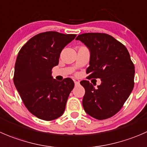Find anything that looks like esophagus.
Masks as SVG:
<instances>
[{"mask_svg": "<svg viewBox=\"0 0 147 147\" xmlns=\"http://www.w3.org/2000/svg\"><path fill=\"white\" fill-rule=\"evenodd\" d=\"M79 84H80V82H78V81H75V85H76V86H77V85H79Z\"/></svg>", "mask_w": 147, "mask_h": 147, "instance_id": "1", "label": "esophagus"}]
</instances>
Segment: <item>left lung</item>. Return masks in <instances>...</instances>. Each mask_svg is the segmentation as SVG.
Segmentation results:
<instances>
[{"instance_id":"left-lung-1","label":"left lung","mask_w":147,"mask_h":147,"mask_svg":"<svg viewBox=\"0 0 147 147\" xmlns=\"http://www.w3.org/2000/svg\"><path fill=\"white\" fill-rule=\"evenodd\" d=\"M90 52L88 78H100L98 88L82 80L85 93L82 99L85 111L92 117L103 120L121 109L133 90L134 65L126 47L111 36L101 33H85L77 36Z\"/></svg>"}]
</instances>
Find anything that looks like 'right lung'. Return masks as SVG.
Here are the masks:
<instances>
[{"label":"right lung","instance_id":"add662e5","mask_svg":"<svg viewBox=\"0 0 147 147\" xmlns=\"http://www.w3.org/2000/svg\"><path fill=\"white\" fill-rule=\"evenodd\" d=\"M76 36L57 31L41 33L30 39L18 54L13 82L23 102L34 116L52 121L63 114L73 80L57 81L52 69L59 64L62 49Z\"/></svg>","mask_w":147,"mask_h":147}]
</instances>
